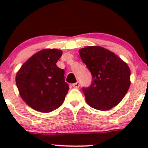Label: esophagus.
<instances>
[{"mask_svg": "<svg viewBox=\"0 0 148 148\" xmlns=\"http://www.w3.org/2000/svg\"><path fill=\"white\" fill-rule=\"evenodd\" d=\"M72 86H74V88H76V89H78V88L79 87V86H80V84H79V82H77L76 83L73 84Z\"/></svg>", "mask_w": 148, "mask_h": 148, "instance_id": "esophagus-1", "label": "esophagus"}]
</instances>
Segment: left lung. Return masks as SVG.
Here are the masks:
<instances>
[{
  "mask_svg": "<svg viewBox=\"0 0 148 148\" xmlns=\"http://www.w3.org/2000/svg\"><path fill=\"white\" fill-rule=\"evenodd\" d=\"M79 52L92 77L91 84L82 87L86 102L99 110L115 107L130 85V70L127 64L113 52L100 46H87Z\"/></svg>",
  "mask_w": 148,
  "mask_h": 148,
  "instance_id": "8db88e82",
  "label": "left lung"
}]
</instances>
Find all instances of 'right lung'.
Here are the masks:
<instances>
[{
  "label": "right lung",
  "instance_id": "right-lung-1",
  "mask_svg": "<svg viewBox=\"0 0 148 148\" xmlns=\"http://www.w3.org/2000/svg\"><path fill=\"white\" fill-rule=\"evenodd\" d=\"M62 55L58 49H44L31 56L16 74V82L22 99L41 112L60 107L69 87L64 81V70L56 66Z\"/></svg>",
  "mask_w": 148,
  "mask_h": 148
}]
</instances>
